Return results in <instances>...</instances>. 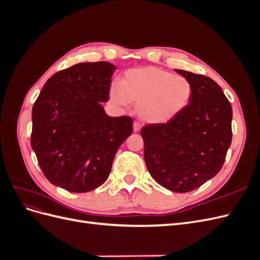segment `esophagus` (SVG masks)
Instances as JSON below:
<instances>
[{
    "instance_id": "esophagus-1",
    "label": "esophagus",
    "mask_w": 260,
    "mask_h": 260,
    "mask_svg": "<svg viewBox=\"0 0 260 260\" xmlns=\"http://www.w3.org/2000/svg\"><path fill=\"white\" fill-rule=\"evenodd\" d=\"M141 130V124L139 122H135L133 123V131L135 132H139Z\"/></svg>"
}]
</instances>
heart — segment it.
Listing matches in <instances>:
<instances>
[{
	"label": "heart",
	"instance_id": "obj_1",
	"mask_svg": "<svg viewBox=\"0 0 260 260\" xmlns=\"http://www.w3.org/2000/svg\"><path fill=\"white\" fill-rule=\"evenodd\" d=\"M109 95L119 106L136 104V112L143 121L162 124L175 119L190 104L193 86L183 76L145 66L125 72L121 86L113 83Z\"/></svg>",
	"mask_w": 260,
	"mask_h": 260
}]
</instances>
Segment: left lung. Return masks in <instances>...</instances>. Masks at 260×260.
Wrapping results in <instances>:
<instances>
[{
    "instance_id": "1",
    "label": "left lung",
    "mask_w": 260,
    "mask_h": 260,
    "mask_svg": "<svg viewBox=\"0 0 260 260\" xmlns=\"http://www.w3.org/2000/svg\"><path fill=\"white\" fill-rule=\"evenodd\" d=\"M190 80L193 95L184 111L141 130L144 160L161 186L178 193L200 187L221 169L232 140V107L210 78L175 69Z\"/></svg>"
}]
</instances>
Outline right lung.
I'll return each instance as SVG.
<instances>
[{"instance_id": "right-lung-1", "label": "right lung", "mask_w": 260, "mask_h": 260, "mask_svg": "<svg viewBox=\"0 0 260 260\" xmlns=\"http://www.w3.org/2000/svg\"><path fill=\"white\" fill-rule=\"evenodd\" d=\"M116 66L79 62L54 74L32 108L31 147L54 185L83 193L103 184L119 146L132 135V118L108 116Z\"/></svg>"}]
</instances>
